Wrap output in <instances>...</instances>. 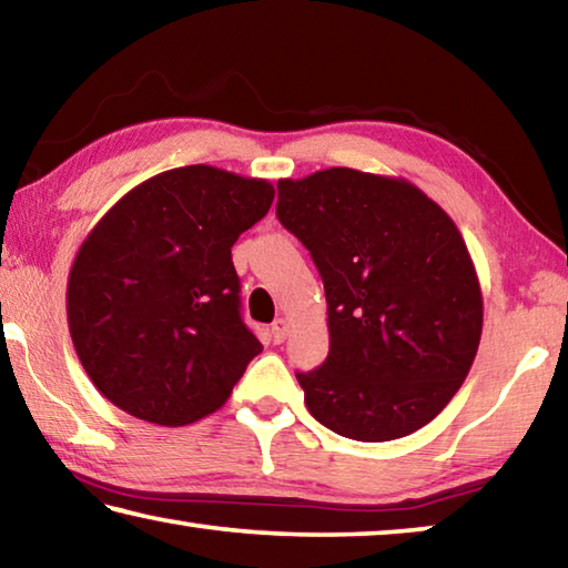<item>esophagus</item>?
I'll return each mask as SVG.
<instances>
[{
	"label": "esophagus",
	"instance_id": "1",
	"mask_svg": "<svg viewBox=\"0 0 568 568\" xmlns=\"http://www.w3.org/2000/svg\"><path fill=\"white\" fill-rule=\"evenodd\" d=\"M287 333H291V323H287L285 318H277L273 325H271V335L275 343H283L287 338Z\"/></svg>",
	"mask_w": 568,
	"mask_h": 568
}]
</instances>
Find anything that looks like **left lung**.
<instances>
[{
    "mask_svg": "<svg viewBox=\"0 0 568 568\" xmlns=\"http://www.w3.org/2000/svg\"><path fill=\"white\" fill-rule=\"evenodd\" d=\"M277 217L311 250L328 301V358L297 373L311 416L365 444L434 420L484 331L454 220L413 182L351 168L277 180Z\"/></svg>",
    "mask_w": 568,
    "mask_h": 568,
    "instance_id": "left-lung-1",
    "label": "left lung"
}]
</instances>
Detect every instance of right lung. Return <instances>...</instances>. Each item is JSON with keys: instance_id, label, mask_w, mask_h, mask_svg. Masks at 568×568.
<instances>
[{"instance_id": "1", "label": "right lung", "mask_w": 568, "mask_h": 568, "mask_svg": "<svg viewBox=\"0 0 568 568\" xmlns=\"http://www.w3.org/2000/svg\"><path fill=\"white\" fill-rule=\"evenodd\" d=\"M273 197L267 180L187 165L98 220L67 277V323L104 398L158 426H187L230 398L263 351L240 318L230 247Z\"/></svg>"}]
</instances>
